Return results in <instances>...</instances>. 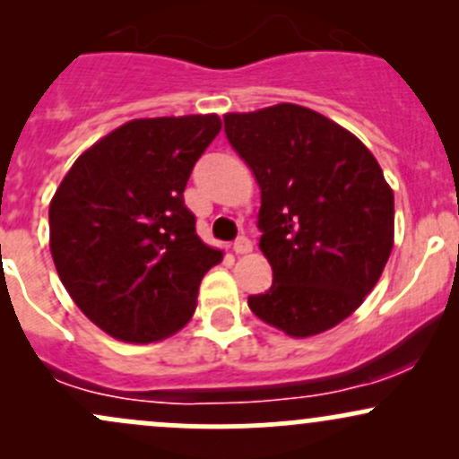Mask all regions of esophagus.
I'll use <instances>...</instances> for the list:
<instances>
[{
  "instance_id": "obj_1",
  "label": "esophagus",
  "mask_w": 459,
  "mask_h": 459,
  "mask_svg": "<svg viewBox=\"0 0 459 459\" xmlns=\"http://www.w3.org/2000/svg\"><path fill=\"white\" fill-rule=\"evenodd\" d=\"M233 250H235V255H247V252L252 250V241L244 235L237 237L235 244H233Z\"/></svg>"
}]
</instances>
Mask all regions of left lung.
I'll return each mask as SVG.
<instances>
[{
  "mask_svg": "<svg viewBox=\"0 0 459 459\" xmlns=\"http://www.w3.org/2000/svg\"><path fill=\"white\" fill-rule=\"evenodd\" d=\"M224 131L261 187L259 247L273 272L247 307L298 339L330 330L360 307L391 256L394 198L380 163L302 105L226 114Z\"/></svg>",
  "mask_w": 459,
  "mask_h": 459,
  "instance_id": "obj_1",
  "label": "left lung"
}]
</instances>
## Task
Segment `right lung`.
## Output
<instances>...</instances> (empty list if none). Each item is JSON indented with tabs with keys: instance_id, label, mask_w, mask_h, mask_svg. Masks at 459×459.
I'll list each match as a JSON object with an SVG mask.
<instances>
[{
	"instance_id": "add662e5",
	"label": "right lung",
	"mask_w": 459,
	"mask_h": 459,
	"mask_svg": "<svg viewBox=\"0 0 459 459\" xmlns=\"http://www.w3.org/2000/svg\"><path fill=\"white\" fill-rule=\"evenodd\" d=\"M222 129L215 114L123 125L73 163L49 207L51 256L68 296L118 341L152 343L192 319L222 252L196 235L183 192Z\"/></svg>"
}]
</instances>
